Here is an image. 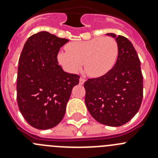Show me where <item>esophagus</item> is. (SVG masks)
Segmentation results:
<instances>
[{"label": "esophagus", "mask_w": 158, "mask_h": 158, "mask_svg": "<svg viewBox=\"0 0 158 158\" xmlns=\"http://www.w3.org/2000/svg\"><path fill=\"white\" fill-rule=\"evenodd\" d=\"M79 81H80V85H83V84L85 83V80L84 78L81 77L80 80H79Z\"/></svg>", "instance_id": "1"}]
</instances>
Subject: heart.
I'll use <instances>...</instances> for the list:
<instances>
[{"label": "heart", "mask_w": 158, "mask_h": 158, "mask_svg": "<svg viewBox=\"0 0 158 158\" xmlns=\"http://www.w3.org/2000/svg\"><path fill=\"white\" fill-rule=\"evenodd\" d=\"M67 51H61L58 61L67 70L77 73L85 65L89 76L100 77L107 74L116 62L118 45L110 37H97L85 41H76L66 46Z\"/></svg>", "instance_id": "obj_1"}]
</instances>
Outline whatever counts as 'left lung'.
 I'll list each match as a JSON object with an SVG mask.
<instances>
[{"label": "left lung", "mask_w": 158, "mask_h": 158, "mask_svg": "<svg viewBox=\"0 0 158 158\" xmlns=\"http://www.w3.org/2000/svg\"><path fill=\"white\" fill-rule=\"evenodd\" d=\"M118 45L116 63L107 74L85 82L86 107L97 122L120 127L139 111L143 96V78L133 44L123 35L107 33Z\"/></svg>", "instance_id": "obj_1"}]
</instances>
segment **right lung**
I'll list each match as a JSON object with an SVG mask.
<instances>
[{
    "label": "right lung",
    "instance_id": "add662e5",
    "mask_svg": "<svg viewBox=\"0 0 158 158\" xmlns=\"http://www.w3.org/2000/svg\"><path fill=\"white\" fill-rule=\"evenodd\" d=\"M69 40L47 31L27 39L19 59L17 103L23 118L36 129L57 126L65 113L73 88L80 77L58 65L60 47Z\"/></svg>",
    "mask_w": 158,
    "mask_h": 158
}]
</instances>
